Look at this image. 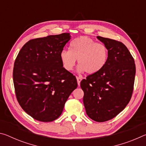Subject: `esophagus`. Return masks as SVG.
Returning a JSON list of instances; mask_svg holds the SVG:
<instances>
[{
  "instance_id": "esophagus-1",
  "label": "esophagus",
  "mask_w": 146,
  "mask_h": 146,
  "mask_svg": "<svg viewBox=\"0 0 146 146\" xmlns=\"http://www.w3.org/2000/svg\"><path fill=\"white\" fill-rule=\"evenodd\" d=\"M82 76H76V80H77V83H78V85L80 86V82L81 80H82Z\"/></svg>"
}]
</instances>
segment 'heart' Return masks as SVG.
Here are the masks:
<instances>
[{
    "label": "heart",
    "instance_id": "obj_1",
    "mask_svg": "<svg viewBox=\"0 0 146 146\" xmlns=\"http://www.w3.org/2000/svg\"><path fill=\"white\" fill-rule=\"evenodd\" d=\"M108 58L107 47L86 36L75 38L70 43V50L63 49L60 53L61 63L66 71L73 70L78 59V71L90 75L102 70Z\"/></svg>",
    "mask_w": 146,
    "mask_h": 146
}]
</instances>
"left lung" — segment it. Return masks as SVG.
<instances>
[{"instance_id": "8db88e82", "label": "left lung", "mask_w": 146, "mask_h": 146, "mask_svg": "<svg viewBox=\"0 0 146 146\" xmlns=\"http://www.w3.org/2000/svg\"><path fill=\"white\" fill-rule=\"evenodd\" d=\"M108 49L107 62L98 73L80 82L88 117L98 122L110 120L129 102L134 89L136 67L127 47L120 41L97 36Z\"/></svg>"}]
</instances>
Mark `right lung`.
<instances>
[{"mask_svg":"<svg viewBox=\"0 0 146 146\" xmlns=\"http://www.w3.org/2000/svg\"><path fill=\"white\" fill-rule=\"evenodd\" d=\"M70 39L68 33L31 39L15 60L13 78L17 101L36 120L47 122L58 118L77 88L75 76L63 68L60 58Z\"/></svg>","mask_w":146,"mask_h":146,"instance_id":"add662e5","label":"right lung"}]
</instances>
